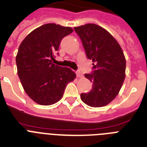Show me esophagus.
I'll list each match as a JSON object with an SVG mask.
<instances>
[{
    "label": "esophagus",
    "instance_id": "1",
    "mask_svg": "<svg viewBox=\"0 0 147 147\" xmlns=\"http://www.w3.org/2000/svg\"><path fill=\"white\" fill-rule=\"evenodd\" d=\"M76 76H77L78 78H82V77H83V75H82V73L80 71H76Z\"/></svg>",
    "mask_w": 147,
    "mask_h": 147
}]
</instances>
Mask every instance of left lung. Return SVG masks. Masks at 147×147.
Listing matches in <instances>:
<instances>
[{"label": "left lung", "instance_id": "1", "mask_svg": "<svg viewBox=\"0 0 147 147\" xmlns=\"http://www.w3.org/2000/svg\"><path fill=\"white\" fill-rule=\"evenodd\" d=\"M83 44L94 71L85 74L93 82L90 92L81 94L82 100L91 107L107 106L119 94L125 78L126 60L121 46L101 26L89 23L74 28Z\"/></svg>", "mask_w": 147, "mask_h": 147}]
</instances>
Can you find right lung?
<instances>
[{
    "mask_svg": "<svg viewBox=\"0 0 147 147\" xmlns=\"http://www.w3.org/2000/svg\"><path fill=\"white\" fill-rule=\"evenodd\" d=\"M72 32L71 27L45 24L20 44L16 57L18 76L24 90L38 104L49 106L58 102L68 83L76 78L69 68L53 63L61 40Z\"/></svg>",
    "mask_w": 147,
    "mask_h": 147,
    "instance_id": "add662e5",
    "label": "right lung"
}]
</instances>
